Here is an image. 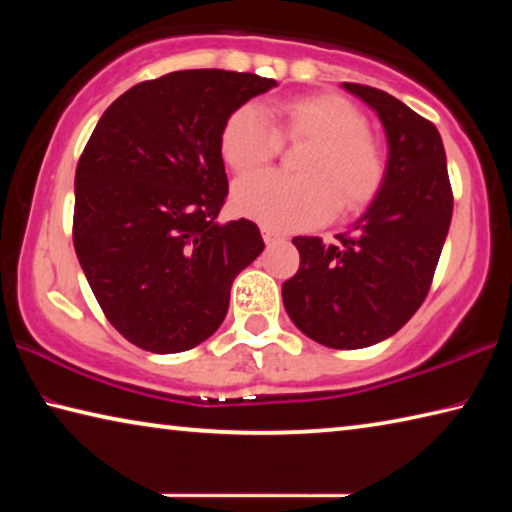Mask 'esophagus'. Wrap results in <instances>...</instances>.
Returning a JSON list of instances; mask_svg holds the SVG:
<instances>
[{"instance_id":"1","label":"esophagus","mask_w":512,"mask_h":512,"mask_svg":"<svg viewBox=\"0 0 512 512\" xmlns=\"http://www.w3.org/2000/svg\"><path fill=\"white\" fill-rule=\"evenodd\" d=\"M262 237H264L266 244H277V241L284 239V237L280 235V232H275V230H271V228H262Z\"/></svg>"}]
</instances>
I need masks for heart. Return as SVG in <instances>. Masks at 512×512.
Instances as JSON below:
<instances>
[{
	"label": "heart",
	"instance_id": "b5f03b06",
	"mask_svg": "<svg viewBox=\"0 0 512 512\" xmlns=\"http://www.w3.org/2000/svg\"><path fill=\"white\" fill-rule=\"evenodd\" d=\"M280 131L289 140L311 142L300 178L275 171L253 173L232 187V207L271 230H305L339 210H359L384 183V155L368 133V121L350 101L316 94L284 103ZM280 149V133L266 112L246 103L225 121L219 137L223 162L246 173L262 167Z\"/></svg>",
	"mask_w": 512,
	"mask_h": 512
}]
</instances>
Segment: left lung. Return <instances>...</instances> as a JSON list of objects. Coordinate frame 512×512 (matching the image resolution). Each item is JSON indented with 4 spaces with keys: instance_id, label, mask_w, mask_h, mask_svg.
Wrapping results in <instances>:
<instances>
[{
    "instance_id": "obj_1",
    "label": "left lung",
    "mask_w": 512,
    "mask_h": 512,
    "mask_svg": "<svg viewBox=\"0 0 512 512\" xmlns=\"http://www.w3.org/2000/svg\"><path fill=\"white\" fill-rule=\"evenodd\" d=\"M386 133L384 183L336 244L293 237L298 273L282 284L289 318L334 350L368 348L406 325L431 287L452 223V187L438 128L384 90L343 83Z\"/></svg>"
}]
</instances>
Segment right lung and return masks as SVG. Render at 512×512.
I'll list each match as a JSON object with an SVG mask.
<instances>
[{
    "instance_id": "add662e5",
    "label": "right lung",
    "mask_w": 512,
    "mask_h": 512,
    "mask_svg": "<svg viewBox=\"0 0 512 512\" xmlns=\"http://www.w3.org/2000/svg\"><path fill=\"white\" fill-rule=\"evenodd\" d=\"M273 79L185 69L137 83L103 112L76 167L74 250L103 314L155 354L219 329L230 287L262 255L253 221L219 223L221 128Z\"/></svg>"
}]
</instances>
